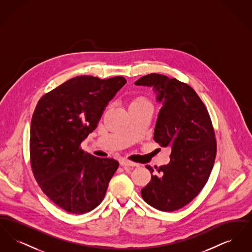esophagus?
Listing matches in <instances>:
<instances>
[{"label": "esophagus", "instance_id": "1", "mask_svg": "<svg viewBox=\"0 0 252 252\" xmlns=\"http://www.w3.org/2000/svg\"><path fill=\"white\" fill-rule=\"evenodd\" d=\"M120 164L122 166H138L139 165L138 163L133 162L131 160H128V159H126V158L121 159Z\"/></svg>", "mask_w": 252, "mask_h": 252}]
</instances>
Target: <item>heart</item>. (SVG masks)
Segmentation results:
<instances>
[{
	"instance_id": "obj_1",
	"label": "heart",
	"mask_w": 252,
	"mask_h": 252,
	"mask_svg": "<svg viewBox=\"0 0 252 252\" xmlns=\"http://www.w3.org/2000/svg\"><path fill=\"white\" fill-rule=\"evenodd\" d=\"M145 104H150L149 100L144 95H136L132 98L130 107H137V106H142V105H145Z\"/></svg>"
}]
</instances>
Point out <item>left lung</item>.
I'll list each match as a JSON object with an SVG mask.
<instances>
[{
	"label": "left lung",
	"instance_id": "8db88e82",
	"mask_svg": "<svg viewBox=\"0 0 252 252\" xmlns=\"http://www.w3.org/2000/svg\"><path fill=\"white\" fill-rule=\"evenodd\" d=\"M135 84L155 88L162 103L154 130L160 146L171 145L170 162L158 174L146 165L151 180L141 193L146 203L174 212L190 203L203 189L216 156L215 129L208 109L192 87L176 78L149 73Z\"/></svg>",
	"mask_w": 252,
	"mask_h": 252
}]
</instances>
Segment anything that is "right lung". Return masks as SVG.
<instances>
[{"mask_svg":"<svg viewBox=\"0 0 252 252\" xmlns=\"http://www.w3.org/2000/svg\"><path fill=\"white\" fill-rule=\"evenodd\" d=\"M126 82L123 76L80 75L36 104L30 129L31 168L42 192L70 214H86L101 203L119 167L113 158L85 153L80 144Z\"/></svg>","mask_w":252,"mask_h":252,"instance_id":"obj_1","label":"right lung"}]
</instances>
